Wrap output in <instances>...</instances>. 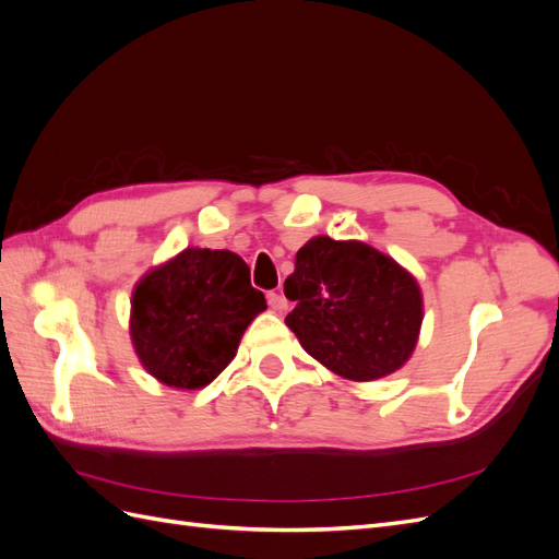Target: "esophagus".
Segmentation results:
<instances>
[{"instance_id":"esophagus-1","label":"esophagus","mask_w":559,"mask_h":559,"mask_svg":"<svg viewBox=\"0 0 559 559\" xmlns=\"http://www.w3.org/2000/svg\"><path fill=\"white\" fill-rule=\"evenodd\" d=\"M267 306L273 308L275 312H282L286 308V298L280 292H270L267 294Z\"/></svg>"}]
</instances>
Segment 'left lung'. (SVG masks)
<instances>
[{
	"label": "left lung",
	"mask_w": 559,
	"mask_h": 559,
	"mask_svg": "<svg viewBox=\"0 0 559 559\" xmlns=\"http://www.w3.org/2000/svg\"><path fill=\"white\" fill-rule=\"evenodd\" d=\"M286 314L310 357L347 380H378L401 368L421 324L417 282L378 249L319 235L296 253Z\"/></svg>",
	"instance_id": "obj_1"
}]
</instances>
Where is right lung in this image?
Masks as SVG:
<instances>
[{"label":"right lung","instance_id":"right-lung-1","mask_svg":"<svg viewBox=\"0 0 559 559\" xmlns=\"http://www.w3.org/2000/svg\"><path fill=\"white\" fill-rule=\"evenodd\" d=\"M265 296L226 249H186L138 284L130 335L142 366L177 389L210 384L230 364Z\"/></svg>","mask_w":559,"mask_h":559}]
</instances>
